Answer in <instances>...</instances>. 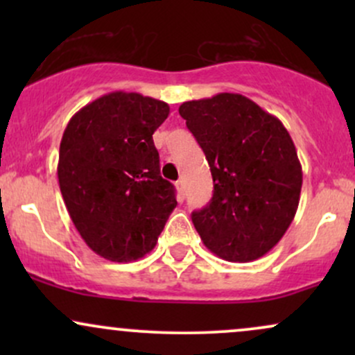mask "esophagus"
<instances>
[{"label":"esophagus","instance_id":"1","mask_svg":"<svg viewBox=\"0 0 355 355\" xmlns=\"http://www.w3.org/2000/svg\"><path fill=\"white\" fill-rule=\"evenodd\" d=\"M175 187H177V191H178V200H183V197H185V189H183V182L178 180L175 183Z\"/></svg>","mask_w":355,"mask_h":355}]
</instances>
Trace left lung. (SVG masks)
I'll return each mask as SVG.
<instances>
[{
  "label": "left lung",
  "mask_w": 355,
  "mask_h": 355,
  "mask_svg": "<svg viewBox=\"0 0 355 355\" xmlns=\"http://www.w3.org/2000/svg\"><path fill=\"white\" fill-rule=\"evenodd\" d=\"M202 146L214 197L191 214L205 247L229 262L270 252L295 217L302 166L282 121L239 93L185 101L178 108Z\"/></svg>",
  "instance_id": "obj_1"
}]
</instances>
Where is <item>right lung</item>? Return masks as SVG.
Masks as SVG:
<instances>
[{
    "instance_id": "add662e5",
    "label": "right lung",
    "mask_w": 355,
    "mask_h": 355,
    "mask_svg": "<svg viewBox=\"0 0 355 355\" xmlns=\"http://www.w3.org/2000/svg\"><path fill=\"white\" fill-rule=\"evenodd\" d=\"M168 113L165 101L113 92L64 128L58 160L64 205L87 245L112 262L148 254L177 207L153 144Z\"/></svg>"
}]
</instances>
